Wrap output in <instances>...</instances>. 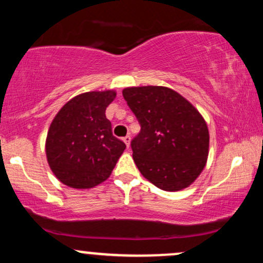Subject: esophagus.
Masks as SVG:
<instances>
[{
  "mask_svg": "<svg viewBox=\"0 0 263 263\" xmlns=\"http://www.w3.org/2000/svg\"><path fill=\"white\" fill-rule=\"evenodd\" d=\"M123 142H125V143H126V146H129V142H131V136H129V135H127V136H126V137H123Z\"/></svg>",
  "mask_w": 263,
  "mask_h": 263,
  "instance_id": "obj_1",
  "label": "esophagus"
}]
</instances>
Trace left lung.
<instances>
[{
  "mask_svg": "<svg viewBox=\"0 0 263 263\" xmlns=\"http://www.w3.org/2000/svg\"><path fill=\"white\" fill-rule=\"evenodd\" d=\"M122 95L141 125L131 148L142 176L167 192L189 186L209 155V131L203 116L170 87H126Z\"/></svg>",
  "mask_w": 263,
  "mask_h": 263,
  "instance_id": "1",
  "label": "left lung"
}]
</instances>
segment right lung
Instances as JSON below:
<instances>
[{
    "label": "right lung",
    "mask_w": 263,
    "mask_h": 263,
    "mask_svg": "<svg viewBox=\"0 0 263 263\" xmlns=\"http://www.w3.org/2000/svg\"><path fill=\"white\" fill-rule=\"evenodd\" d=\"M115 98L112 90L80 93L50 123L45 141L48 164L65 185L89 189L105 182L125 151L105 115Z\"/></svg>",
    "instance_id": "right-lung-1"
}]
</instances>
